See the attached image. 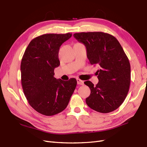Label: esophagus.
Listing matches in <instances>:
<instances>
[{
	"label": "esophagus",
	"mask_w": 147,
	"mask_h": 147,
	"mask_svg": "<svg viewBox=\"0 0 147 147\" xmlns=\"http://www.w3.org/2000/svg\"><path fill=\"white\" fill-rule=\"evenodd\" d=\"M77 82H78V84L79 85H84V81L82 80H80V79H77Z\"/></svg>",
	"instance_id": "34e87169"
}]
</instances>
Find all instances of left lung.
Instances as JSON below:
<instances>
[{
	"label": "left lung",
	"mask_w": 147,
	"mask_h": 147,
	"mask_svg": "<svg viewBox=\"0 0 147 147\" xmlns=\"http://www.w3.org/2000/svg\"><path fill=\"white\" fill-rule=\"evenodd\" d=\"M74 37L86 47L91 65H98V83L84 84L90 89L86 101L89 107L101 113L116 110L129 91L131 67L126 54L116 38L102 32L76 33Z\"/></svg>",
	"instance_id": "8db88e82"
}]
</instances>
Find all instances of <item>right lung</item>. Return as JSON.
<instances>
[{"label":"right lung","mask_w":147,"mask_h":147,"mask_svg":"<svg viewBox=\"0 0 147 147\" xmlns=\"http://www.w3.org/2000/svg\"><path fill=\"white\" fill-rule=\"evenodd\" d=\"M72 36L47 34L33 39L26 48L21 64V84L29 105L41 114L52 116L67 107L77 85L54 77V68L60 65L59 51Z\"/></svg>","instance_id":"obj_1"}]
</instances>
